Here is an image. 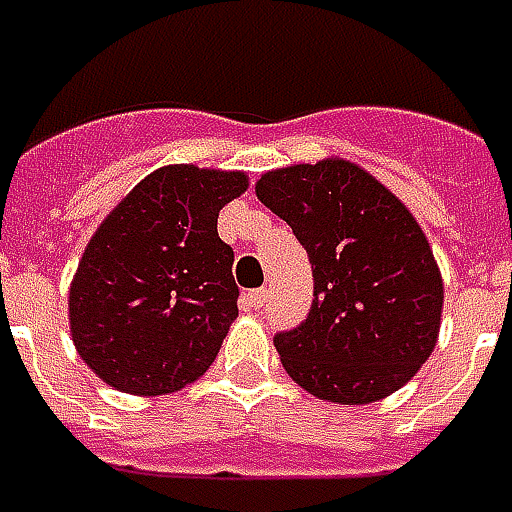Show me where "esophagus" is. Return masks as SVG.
<instances>
[{
	"instance_id": "1",
	"label": "esophagus",
	"mask_w": 512,
	"mask_h": 512,
	"mask_svg": "<svg viewBox=\"0 0 512 512\" xmlns=\"http://www.w3.org/2000/svg\"><path fill=\"white\" fill-rule=\"evenodd\" d=\"M269 297V291L266 288H255V291H246L243 294V308H249V311H257V308H263V302Z\"/></svg>"
}]
</instances>
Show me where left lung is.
<instances>
[{"label":"left lung","mask_w":512,"mask_h":512,"mask_svg":"<svg viewBox=\"0 0 512 512\" xmlns=\"http://www.w3.org/2000/svg\"><path fill=\"white\" fill-rule=\"evenodd\" d=\"M257 198L294 229L314 269V305L277 333L285 373L330 403H373L431 356L443 277L426 232L373 173L339 156L263 173Z\"/></svg>","instance_id":"8db88e82"}]
</instances>
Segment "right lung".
Wrapping results in <instances>:
<instances>
[{"mask_svg": "<svg viewBox=\"0 0 512 512\" xmlns=\"http://www.w3.org/2000/svg\"><path fill=\"white\" fill-rule=\"evenodd\" d=\"M241 170L168 165L103 218L69 285V333L86 367L128 395H168L210 370L238 316L218 212Z\"/></svg>", "mask_w": 512, "mask_h": 512, "instance_id": "right-lung-1", "label": "right lung"}]
</instances>
